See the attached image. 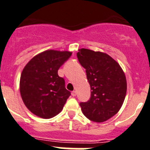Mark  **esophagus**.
Here are the masks:
<instances>
[{
	"label": "esophagus",
	"mask_w": 150,
	"mask_h": 150,
	"mask_svg": "<svg viewBox=\"0 0 150 150\" xmlns=\"http://www.w3.org/2000/svg\"><path fill=\"white\" fill-rule=\"evenodd\" d=\"M71 96L72 97L76 96V91H73L72 92H71Z\"/></svg>",
	"instance_id": "obj_1"
}]
</instances>
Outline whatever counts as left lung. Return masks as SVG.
Segmentation results:
<instances>
[{
  "label": "left lung",
  "instance_id": "1",
  "mask_svg": "<svg viewBox=\"0 0 150 150\" xmlns=\"http://www.w3.org/2000/svg\"><path fill=\"white\" fill-rule=\"evenodd\" d=\"M78 60L86 70L91 98L80 106L84 115L94 122L106 121L121 108L127 93V80L120 65L108 54L81 49Z\"/></svg>",
  "mask_w": 150,
  "mask_h": 150
}]
</instances>
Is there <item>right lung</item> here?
I'll return each instance as SVG.
<instances>
[{
	"label": "right lung",
	"mask_w": 150,
	"mask_h": 150,
	"mask_svg": "<svg viewBox=\"0 0 150 150\" xmlns=\"http://www.w3.org/2000/svg\"><path fill=\"white\" fill-rule=\"evenodd\" d=\"M67 51L47 50L34 56L26 64L20 81L21 98L35 115L49 119L61 112L71 92L58 70L71 57Z\"/></svg>",
	"instance_id": "right-lung-1"
}]
</instances>
